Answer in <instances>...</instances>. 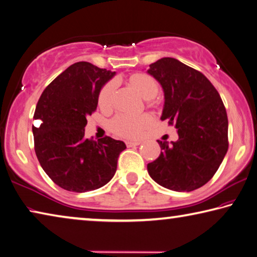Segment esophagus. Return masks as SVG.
<instances>
[{"label":"esophagus","instance_id":"obj_1","mask_svg":"<svg viewBox=\"0 0 257 257\" xmlns=\"http://www.w3.org/2000/svg\"><path fill=\"white\" fill-rule=\"evenodd\" d=\"M141 144V142H133V141H127L125 142V145L128 147H133V146H138Z\"/></svg>","mask_w":257,"mask_h":257}]
</instances>
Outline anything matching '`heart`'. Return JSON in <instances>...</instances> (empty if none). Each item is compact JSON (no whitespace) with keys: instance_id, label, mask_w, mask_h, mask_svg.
Masks as SVG:
<instances>
[{"instance_id":"1","label":"heart","mask_w":257,"mask_h":257,"mask_svg":"<svg viewBox=\"0 0 257 257\" xmlns=\"http://www.w3.org/2000/svg\"><path fill=\"white\" fill-rule=\"evenodd\" d=\"M129 82L132 84L137 92L146 99H151L156 96L159 92V86L151 76L146 73L137 72L130 76ZM115 82L111 80L102 87L98 94V103L104 108L111 106L113 94H114ZM152 120L149 115H129L118 114L111 120L110 128L112 133L123 138H138L143 132L151 124Z\"/></svg>"}]
</instances>
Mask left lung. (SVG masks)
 <instances>
[{"label":"left lung","mask_w":257,"mask_h":257,"mask_svg":"<svg viewBox=\"0 0 257 257\" xmlns=\"http://www.w3.org/2000/svg\"><path fill=\"white\" fill-rule=\"evenodd\" d=\"M150 75L164 90L161 120L178 129L179 139L158 141L161 154L147 164L152 179L175 191H191L215 175L227 154L228 116L212 82L173 58L152 63Z\"/></svg>","instance_id":"8db88e82"}]
</instances>
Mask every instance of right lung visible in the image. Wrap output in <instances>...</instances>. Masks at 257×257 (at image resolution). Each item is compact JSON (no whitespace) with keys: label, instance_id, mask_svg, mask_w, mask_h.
<instances>
[{"label":"right lung","instance_id":"right-lung-1","mask_svg":"<svg viewBox=\"0 0 257 257\" xmlns=\"http://www.w3.org/2000/svg\"><path fill=\"white\" fill-rule=\"evenodd\" d=\"M114 73L85 61L76 62L38 99L33 125L35 153L61 188L85 193L101 188L114 176L124 143L108 136L97 142L84 137L86 118L96 111L99 90Z\"/></svg>","mask_w":257,"mask_h":257}]
</instances>
